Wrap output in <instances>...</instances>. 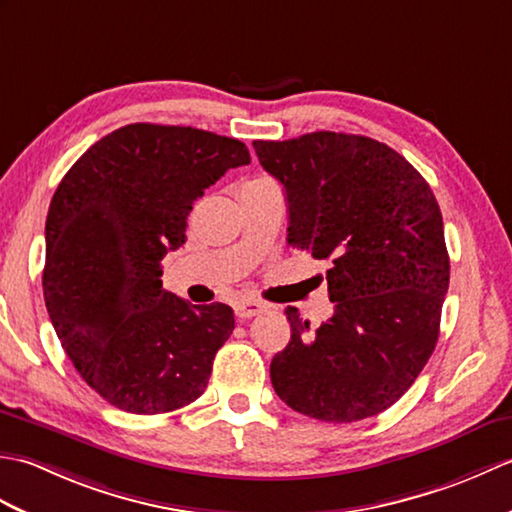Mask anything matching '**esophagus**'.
Here are the masks:
<instances>
[{
	"label": "esophagus",
	"instance_id": "1",
	"mask_svg": "<svg viewBox=\"0 0 512 512\" xmlns=\"http://www.w3.org/2000/svg\"><path fill=\"white\" fill-rule=\"evenodd\" d=\"M266 312V303L255 301V299H244L235 303V314L239 319H253L257 314Z\"/></svg>",
	"mask_w": 512,
	"mask_h": 512
}]
</instances>
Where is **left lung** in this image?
Listing matches in <instances>:
<instances>
[{"label":"left lung","instance_id":"8db88e82","mask_svg":"<svg viewBox=\"0 0 512 512\" xmlns=\"http://www.w3.org/2000/svg\"><path fill=\"white\" fill-rule=\"evenodd\" d=\"M253 147L286 189L288 244L332 264L334 314L312 330L286 308L292 334L270 363L273 387L303 416L372 418L436 350L449 288L436 195L398 151L367 136L314 132Z\"/></svg>","mask_w":512,"mask_h":512}]
</instances>
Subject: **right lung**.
Segmentation results:
<instances>
[{
  "mask_svg": "<svg viewBox=\"0 0 512 512\" xmlns=\"http://www.w3.org/2000/svg\"><path fill=\"white\" fill-rule=\"evenodd\" d=\"M248 162L235 138L134 123L94 143L54 191L43 299L76 372L110 405L154 416L204 394L235 314L162 288L160 262L184 244L204 189Z\"/></svg>",
  "mask_w": 512,
  "mask_h": 512,
  "instance_id": "1",
  "label": "right lung"
}]
</instances>
